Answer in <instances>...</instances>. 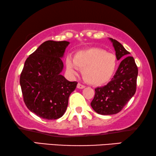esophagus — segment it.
Masks as SVG:
<instances>
[{"label": "esophagus", "mask_w": 156, "mask_h": 156, "mask_svg": "<svg viewBox=\"0 0 156 156\" xmlns=\"http://www.w3.org/2000/svg\"><path fill=\"white\" fill-rule=\"evenodd\" d=\"M84 87H85L84 85L80 84V83H78L77 84V88H79V89H84Z\"/></svg>", "instance_id": "esophagus-1"}]
</instances>
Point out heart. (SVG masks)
I'll return each instance as SVG.
<instances>
[{"instance_id": "1", "label": "heart", "mask_w": 156, "mask_h": 156, "mask_svg": "<svg viewBox=\"0 0 156 156\" xmlns=\"http://www.w3.org/2000/svg\"><path fill=\"white\" fill-rule=\"evenodd\" d=\"M116 55L100 48H89L80 50L74 58L66 59V69L71 75H76L79 69H82V76L87 82L92 85H101L108 82L116 68Z\"/></svg>"}]
</instances>
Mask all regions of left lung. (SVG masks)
Wrapping results in <instances>:
<instances>
[{"label": "left lung", "instance_id": "left-lung-1", "mask_svg": "<svg viewBox=\"0 0 156 156\" xmlns=\"http://www.w3.org/2000/svg\"><path fill=\"white\" fill-rule=\"evenodd\" d=\"M118 60L122 59L112 81L105 86L95 89L91 102L93 109L99 114L112 115L120 112L136 91L138 67L129 52L117 40L110 38Z\"/></svg>", "mask_w": 156, "mask_h": 156}]
</instances>
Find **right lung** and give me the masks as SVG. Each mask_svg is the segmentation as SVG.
<instances>
[{
    "label": "right lung",
    "instance_id": "add662e5",
    "mask_svg": "<svg viewBox=\"0 0 156 156\" xmlns=\"http://www.w3.org/2000/svg\"><path fill=\"white\" fill-rule=\"evenodd\" d=\"M67 41L44 42L29 55L20 76L23 100L27 108L40 118L54 120L65 114L76 82L60 74Z\"/></svg>",
    "mask_w": 156,
    "mask_h": 156
}]
</instances>
